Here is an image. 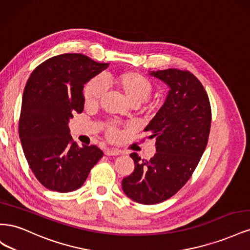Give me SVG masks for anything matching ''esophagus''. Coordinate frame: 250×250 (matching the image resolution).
Wrapping results in <instances>:
<instances>
[{"mask_svg": "<svg viewBox=\"0 0 250 250\" xmlns=\"http://www.w3.org/2000/svg\"><path fill=\"white\" fill-rule=\"evenodd\" d=\"M105 155L112 156V155H120L121 154V150L116 149V148H111V149H106L104 151Z\"/></svg>", "mask_w": 250, "mask_h": 250, "instance_id": "obj_1", "label": "esophagus"}]
</instances>
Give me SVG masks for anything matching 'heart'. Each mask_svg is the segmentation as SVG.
<instances>
[{"label":"heart","instance_id":"obj_1","mask_svg":"<svg viewBox=\"0 0 250 250\" xmlns=\"http://www.w3.org/2000/svg\"><path fill=\"white\" fill-rule=\"evenodd\" d=\"M106 86L115 88L132 106H139L145 102L152 92V83L144 75L126 71L115 75H107L104 79L95 77L86 82L83 87V102L85 107H96L103 98ZM121 133L120 128L109 123L106 126V135L109 140H116Z\"/></svg>","mask_w":250,"mask_h":250}]
</instances>
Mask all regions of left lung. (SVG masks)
<instances>
[{
  "instance_id": "obj_1",
  "label": "left lung",
  "mask_w": 250,
  "mask_h": 250,
  "mask_svg": "<svg viewBox=\"0 0 250 250\" xmlns=\"http://www.w3.org/2000/svg\"><path fill=\"white\" fill-rule=\"evenodd\" d=\"M151 75L170 86L162 108L145 128L155 140L156 153L149 161L131 153L134 171L122 180L128 197L146 206L169 199L191 178L211 123L208 96L191 72L168 69Z\"/></svg>"
}]
</instances>
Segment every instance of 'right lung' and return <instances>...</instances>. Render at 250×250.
I'll return each instance as SVG.
<instances>
[{
	"label": "right lung",
	"mask_w": 250,
	"mask_h": 250,
	"mask_svg": "<svg viewBox=\"0 0 250 250\" xmlns=\"http://www.w3.org/2000/svg\"><path fill=\"white\" fill-rule=\"evenodd\" d=\"M108 65L69 53L49 58L30 75L22 94L19 135L30 169L48 190H77L103 156L97 146L79 148L67 124L73 115L83 111V86Z\"/></svg>",
	"instance_id": "obj_1"
}]
</instances>
